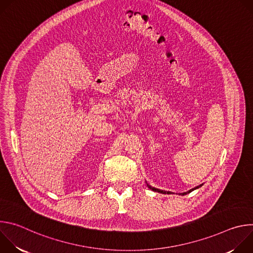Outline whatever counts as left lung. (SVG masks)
Wrapping results in <instances>:
<instances>
[{
  "label": "left lung",
  "instance_id": "obj_1",
  "mask_svg": "<svg viewBox=\"0 0 253 253\" xmlns=\"http://www.w3.org/2000/svg\"><path fill=\"white\" fill-rule=\"evenodd\" d=\"M147 186H148V188H150L151 190H153V191H155V192H160V193H162V194H170V191H164V190H160V189H157V188H155V187H152V186H150L149 184H147ZM202 186V184H200L199 186H196V187H194V188H192V189H190L189 191H187V192H183V193H181L182 195H185V194H187V193H190L191 191H193V190H195V189H197V188H199V187H201Z\"/></svg>",
  "mask_w": 253,
  "mask_h": 253
}]
</instances>
